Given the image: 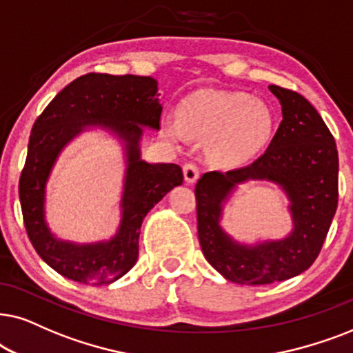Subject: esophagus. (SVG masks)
I'll return each instance as SVG.
<instances>
[{
  "label": "esophagus",
  "instance_id": "34e87169",
  "mask_svg": "<svg viewBox=\"0 0 353 353\" xmlns=\"http://www.w3.org/2000/svg\"><path fill=\"white\" fill-rule=\"evenodd\" d=\"M199 176H200L199 168H196L194 163H187L184 166L185 182H189V184H195L196 179H199Z\"/></svg>",
  "mask_w": 353,
  "mask_h": 353
}]
</instances>
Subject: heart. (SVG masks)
I'll list each match as a JSON object with an SVG mask.
<instances>
[{"label":"heart","mask_w":353,"mask_h":353,"mask_svg":"<svg viewBox=\"0 0 353 353\" xmlns=\"http://www.w3.org/2000/svg\"><path fill=\"white\" fill-rule=\"evenodd\" d=\"M161 130L172 140H182L187 134L210 139L211 161L234 168L266 147L274 130V117L270 108L247 93L200 90L182 100L179 119L164 117Z\"/></svg>","instance_id":"b5f03b06"}]
</instances>
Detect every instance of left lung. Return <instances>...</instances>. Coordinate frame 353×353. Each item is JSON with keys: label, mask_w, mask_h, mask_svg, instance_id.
<instances>
[{"label": "left lung", "mask_w": 353, "mask_h": 353, "mask_svg": "<svg viewBox=\"0 0 353 353\" xmlns=\"http://www.w3.org/2000/svg\"><path fill=\"white\" fill-rule=\"evenodd\" d=\"M283 110L270 147L250 166L211 171L195 187L199 241L206 261L236 284L265 285L295 278L316 260L337 208L339 157L318 111L299 93L268 87ZM265 180L288 196L293 229L281 239L241 243L223 231L225 205L239 185Z\"/></svg>", "instance_id": "8db88e82"}]
</instances>
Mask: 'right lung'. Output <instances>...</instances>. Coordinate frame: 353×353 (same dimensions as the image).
Instances as JSON below:
<instances>
[{
  "label": "right lung",
  "mask_w": 353,
  "mask_h": 353,
  "mask_svg": "<svg viewBox=\"0 0 353 353\" xmlns=\"http://www.w3.org/2000/svg\"><path fill=\"white\" fill-rule=\"evenodd\" d=\"M161 111L157 79L92 72L64 87L35 121L19 199L32 245L64 278L88 285L111 284L137 263L145 216L184 181L177 164L142 159L143 128L159 130ZM97 128L117 139L125 157L120 224L110 239L64 241L46 221V185L62 150L81 133Z\"/></svg>",
  "instance_id": "1"
}]
</instances>
